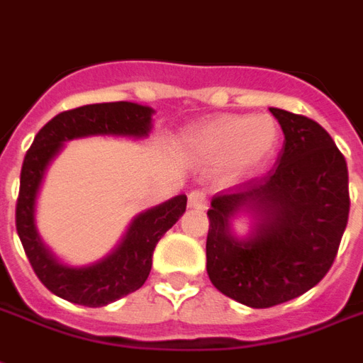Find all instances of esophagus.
Returning <instances> with one entry per match:
<instances>
[{
    "instance_id": "esophagus-1",
    "label": "esophagus",
    "mask_w": 363,
    "mask_h": 363,
    "mask_svg": "<svg viewBox=\"0 0 363 363\" xmlns=\"http://www.w3.org/2000/svg\"><path fill=\"white\" fill-rule=\"evenodd\" d=\"M187 207L197 208V211H203L207 208V193L203 189H195L187 195Z\"/></svg>"
}]
</instances>
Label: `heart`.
I'll return each instance as SVG.
<instances>
[{"mask_svg":"<svg viewBox=\"0 0 363 363\" xmlns=\"http://www.w3.org/2000/svg\"><path fill=\"white\" fill-rule=\"evenodd\" d=\"M191 143L207 162L226 164L232 174H250L274 155L279 125L271 116H218L197 127Z\"/></svg>","mask_w":363,"mask_h":363,"instance_id":"b5f03b06","label":"heart"}]
</instances>
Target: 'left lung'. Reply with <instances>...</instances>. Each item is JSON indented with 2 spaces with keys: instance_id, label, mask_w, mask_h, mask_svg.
Returning a JSON list of instances; mask_svg holds the SVG:
<instances>
[{
  "instance_id": "left-lung-1",
  "label": "left lung",
  "mask_w": 363,
  "mask_h": 363,
  "mask_svg": "<svg viewBox=\"0 0 363 363\" xmlns=\"http://www.w3.org/2000/svg\"><path fill=\"white\" fill-rule=\"evenodd\" d=\"M284 145L279 166L238 191L214 195L208 208L207 272L216 290L247 308L294 300L329 272L348 222V168L317 121L271 108ZM247 212L252 232L231 220Z\"/></svg>"
}]
</instances>
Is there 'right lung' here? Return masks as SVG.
I'll use <instances>...</instances> for the list:
<instances>
[{
  "label": "right lung",
  "instance_id": "1",
  "mask_svg": "<svg viewBox=\"0 0 363 363\" xmlns=\"http://www.w3.org/2000/svg\"><path fill=\"white\" fill-rule=\"evenodd\" d=\"M152 108L135 102L81 106L48 121L26 150L15 216L17 234L36 277L63 300L86 308H102L139 290L149 279L156 243L185 213V195H176L143 211L131 220L112 253L84 267L62 263L44 245L36 230V197L48 166L63 149V143L92 135L145 139L152 129Z\"/></svg>",
  "mask_w": 363,
  "mask_h": 363
}]
</instances>
